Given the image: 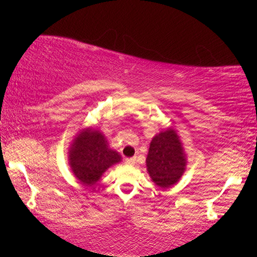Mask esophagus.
Masks as SVG:
<instances>
[{
  "label": "esophagus",
  "mask_w": 257,
  "mask_h": 257,
  "mask_svg": "<svg viewBox=\"0 0 257 257\" xmlns=\"http://www.w3.org/2000/svg\"><path fill=\"white\" fill-rule=\"evenodd\" d=\"M137 162V157H131V158H125V164H129V166H133Z\"/></svg>",
  "instance_id": "34e87169"
}]
</instances>
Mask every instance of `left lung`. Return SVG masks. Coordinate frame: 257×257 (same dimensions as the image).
I'll list each match as a JSON object with an SVG mask.
<instances>
[{
  "instance_id": "1",
  "label": "left lung",
  "mask_w": 257,
  "mask_h": 257,
  "mask_svg": "<svg viewBox=\"0 0 257 257\" xmlns=\"http://www.w3.org/2000/svg\"><path fill=\"white\" fill-rule=\"evenodd\" d=\"M146 166L152 181L159 187H170L179 181L185 172L186 159L178 134L173 129L152 139Z\"/></svg>"
}]
</instances>
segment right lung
Segmentation results:
<instances>
[{
    "label": "right lung",
    "mask_w": 257,
    "mask_h": 257,
    "mask_svg": "<svg viewBox=\"0 0 257 257\" xmlns=\"http://www.w3.org/2000/svg\"><path fill=\"white\" fill-rule=\"evenodd\" d=\"M69 158L73 174L85 185L95 184L106 169L120 161L118 152L108 149L104 135L90 129L73 140Z\"/></svg>",
    "instance_id": "obj_1"
}]
</instances>
